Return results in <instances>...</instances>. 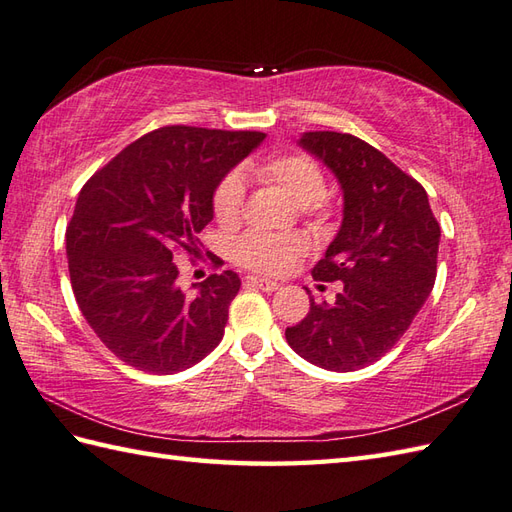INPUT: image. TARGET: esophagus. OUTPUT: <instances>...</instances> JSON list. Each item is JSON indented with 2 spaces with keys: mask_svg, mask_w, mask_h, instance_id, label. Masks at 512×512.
Returning a JSON list of instances; mask_svg holds the SVG:
<instances>
[{
  "mask_svg": "<svg viewBox=\"0 0 512 512\" xmlns=\"http://www.w3.org/2000/svg\"><path fill=\"white\" fill-rule=\"evenodd\" d=\"M246 284L253 286V288H259V290H266V292H275L279 288L277 281H270V279H264V277H246Z\"/></svg>",
  "mask_w": 512,
  "mask_h": 512,
  "instance_id": "esophagus-1",
  "label": "esophagus"
}]
</instances>
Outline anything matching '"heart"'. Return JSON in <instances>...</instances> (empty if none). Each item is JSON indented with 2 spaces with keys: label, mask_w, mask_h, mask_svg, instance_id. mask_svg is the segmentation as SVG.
<instances>
[{
  "label": "heart",
  "mask_w": 512,
  "mask_h": 512,
  "mask_svg": "<svg viewBox=\"0 0 512 512\" xmlns=\"http://www.w3.org/2000/svg\"><path fill=\"white\" fill-rule=\"evenodd\" d=\"M253 176L275 187L301 206L306 215L321 213L325 206V176L317 160L306 154L273 156L250 165ZM244 211V180L239 173H228L213 191V215L220 226L233 228L242 220ZM306 253V239L299 235H268L246 233L235 244V262L264 275H281Z\"/></svg>",
  "instance_id": "1"
}]
</instances>
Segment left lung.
Listing matches in <instances>:
<instances>
[{"instance_id":"obj_1","label":"left lung","mask_w":512,"mask_h":512,"mask_svg":"<svg viewBox=\"0 0 512 512\" xmlns=\"http://www.w3.org/2000/svg\"><path fill=\"white\" fill-rule=\"evenodd\" d=\"M299 145L343 189L341 228L312 268L317 281H343V288L334 303L310 299L286 341L312 365L354 372L385 356L431 295L440 224L422 184L365 140L306 132Z\"/></svg>"}]
</instances>
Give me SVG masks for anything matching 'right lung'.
I'll return each instance as SVG.
<instances>
[{
    "label": "right lung",
    "mask_w": 512,
    "mask_h": 512,
    "mask_svg": "<svg viewBox=\"0 0 512 512\" xmlns=\"http://www.w3.org/2000/svg\"><path fill=\"white\" fill-rule=\"evenodd\" d=\"M266 134L171 125L127 145L83 184L65 231L70 284L107 350L149 374H176L224 336L237 273L178 288L180 253L200 257L213 191Z\"/></svg>",
    "instance_id": "add662e5"
}]
</instances>
